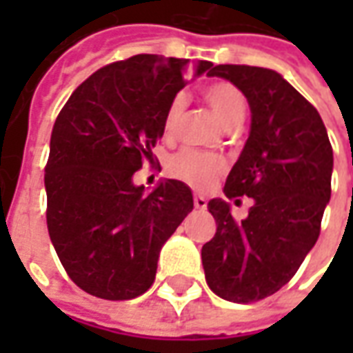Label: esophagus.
<instances>
[{"label": "esophagus", "instance_id": "esophagus-1", "mask_svg": "<svg viewBox=\"0 0 353 353\" xmlns=\"http://www.w3.org/2000/svg\"><path fill=\"white\" fill-rule=\"evenodd\" d=\"M206 206H208L206 196H202V194H194V208H196V210H206Z\"/></svg>", "mask_w": 353, "mask_h": 353}]
</instances>
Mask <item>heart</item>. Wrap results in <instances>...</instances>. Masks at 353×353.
Instances as JSON below:
<instances>
[{"label":"heart","instance_id":"b5f03b06","mask_svg":"<svg viewBox=\"0 0 353 353\" xmlns=\"http://www.w3.org/2000/svg\"><path fill=\"white\" fill-rule=\"evenodd\" d=\"M204 100L212 108L217 119L221 124L229 130H236L242 126L245 119V98L244 94L240 92L234 85L230 83H214L210 87L204 88ZM185 111V98L183 96H176L170 101L164 113V121H162V132L164 136L170 138L174 136L177 124L181 121V115ZM225 168V162L221 157L214 153H202V151H194V149H183L176 153L168 162L170 176L176 179H181L185 183L192 185V187H208L214 181L215 177L219 176Z\"/></svg>","mask_w":353,"mask_h":353}]
</instances>
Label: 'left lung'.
<instances>
[{"instance_id": "obj_1", "label": "left lung", "mask_w": 353, "mask_h": 353, "mask_svg": "<svg viewBox=\"0 0 353 353\" xmlns=\"http://www.w3.org/2000/svg\"><path fill=\"white\" fill-rule=\"evenodd\" d=\"M208 75L230 81L252 111L250 136L223 192L245 194L253 206L236 221L229 202H208L217 232L202 245V265L215 295L253 303L283 288L318 242L333 149L316 108L278 72L221 64Z\"/></svg>"}]
</instances>
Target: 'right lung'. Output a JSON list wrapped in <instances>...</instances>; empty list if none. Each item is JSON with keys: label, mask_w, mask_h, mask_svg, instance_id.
I'll list each match as a JSON object with an SVG mask.
<instances>
[{"label": "right lung", "mask_w": 353, "mask_h": 353, "mask_svg": "<svg viewBox=\"0 0 353 353\" xmlns=\"http://www.w3.org/2000/svg\"><path fill=\"white\" fill-rule=\"evenodd\" d=\"M212 62L136 54L92 73L65 101L45 168L50 242L77 285L108 301L153 285L164 242L192 212L189 185L134 183L153 162L170 101Z\"/></svg>", "instance_id": "1"}]
</instances>
